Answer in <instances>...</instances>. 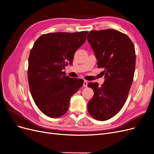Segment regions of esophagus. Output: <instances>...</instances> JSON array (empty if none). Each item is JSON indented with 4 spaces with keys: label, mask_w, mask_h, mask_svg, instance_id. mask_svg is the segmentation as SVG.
<instances>
[{
    "label": "esophagus",
    "mask_w": 154,
    "mask_h": 154,
    "mask_svg": "<svg viewBox=\"0 0 154 154\" xmlns=\"http://www.w3.org/2000/svg\"><path fill=\"white\" fill-rule=\"evenodd\" d=\"M87 84H88V82L87 80H84L83 81V86L84 87H87Z\"/></svg>",
    "instance_id": "34e87169"
}]
</instances>
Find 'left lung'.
I'll return each mask as SVG.
<instances>
[{
    "mask_svg": "<svg viewBox=\"0 0 154 154\" xmlns=\"http://www.w3.org/2000/svg\"><path fill=\"white\" fill-rule=\"evenodd\" d=\"M87 40L97 60L104 69L103 84L88 83L94 96L87 109L92 117L100 121L112 118L122 109L131 87L136 67L135 48L129 37L112 29L92 31Z\"/></svg>",
    "mask_w": 154,
    "mask_h": 154,
    "instance_id": "1",
    "label": "left lung"
}]
</instances>
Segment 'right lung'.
<instances>
[{
  "label": "right lung",
  "mask_w": 154,
  "mask_h": 154,
  "mask_svg": "<svg viewBox=\"0 0 154 154\" xmlns=\"http://www.w3.org/2000/svg\"><path fill=\"white\" fill-rule=\"evenodd\" d=\"M88 32L42 35L30 51L27 76L31 94L40 110L49 118H59L66 113L71 96L83 85L82 79L67 76L62 71L72 63Z\"/></svg>",
  "instance_id": "add662e5"
}]
</instances>
